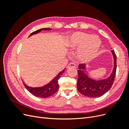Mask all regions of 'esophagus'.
<instances>
[{"label":"esophagus","mask_w":129,"mask_h":129,"mask_svg":"<svg viewBox=\"0 0 129 129\" xmlns=\"http://www.w3.org/2000/svg\"><path fill=\"white\" fill-rule=\"evenodd\" d=\"M76 66H75V64L74 63H70L67 67V68H75Z\"/></svg>","instance_id":"obj_1"}]
</instances>
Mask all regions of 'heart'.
I'll return each mask as SVG.
<instances>
[{
    "label": "heart",
    "instance_id": "heart-1",
    "mask_svg": "<svg viewBox=\"0 0 129 129\" xmlns=\"http://www.w3.org/2000/svg\"><path fill=\"white\" fill-rule=\"evenodd\" d=\"M101 44L99 37L77 32L72 34L68 45L71 48H79L77 52L78 56L82 61L88 62L96 56Z\"/></svg>",
    "mask_w": 129,
    "mask_h": 129
}]
</instances>
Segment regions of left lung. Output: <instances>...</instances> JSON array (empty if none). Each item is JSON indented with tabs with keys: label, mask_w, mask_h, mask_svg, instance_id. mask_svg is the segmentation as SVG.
Returning <instances> with one entry per match:
<instances>
[{
	"label": "left lung",
	"mask_w": 129,
	"mask_h": 129,
	"mask_svg": "<svg viewBox=\"0 0 129 129\" xmlns=\"http://www.w3.org/2000/svg\"><path fill=\"white\" fill-rule=\"evenodd\" d=\"M114 58V68L111 74L104 79L95 80L90 76L87 70V65L80 64L77 71L79 78L77 88L79 91L84 96L95 98L103 96L111 88L114 83L116 72V55L114 50L111 51Z\"/></svg>",
	"instance_id": "1"
}]
</instances>
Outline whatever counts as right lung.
Wrapping results in <instances>:
<instances>
[{"instance_id": "add662e5", "label": "right lung", "mask_w": 129, "mask_h": 129, "mask_svg": "<svg viewBox=\"0 0 129 129\" xmlns=\"http://www.w3.org/2000/svg\"><path fill=\"white\" fill-rule=\"evenodd\" d=\"M52 28H41L40 29H38L36 31H34L33 33L30 34L29 37L33 36V35L38 34V33L40 32L41 30H51ZM65 69H64L63 71L60 72L58 74V75H56L55 77L54 78L53 80L50 81L47 84H46L42 87H32L30 86H28V85L26 84L23 80L22 82L24 83L25 88L27 89L30 93L35 96L40 97V98H47V97H49V96H51L53 94H54L55 92H57L58 89V80L60 76L62 75L64 72Z\"/></svg>"}]
</instances>
